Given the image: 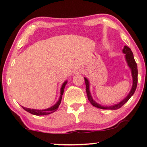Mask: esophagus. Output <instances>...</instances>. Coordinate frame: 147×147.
I'll return each instance as SVG.
<instances>
[{"label":"esophagus","mask_w":147,"mask_h":147,"mask_svg":"<svg viewBox=\"0 0 147 147\" xmlns=\"http://www.w3.org/2000/svg\"><path fill=\"white\" fill-rule=\"evenodd\" d=\"M84 73V70L81 67H77L75 70H74V73L75 74H82Z\"/></svg>","instance_id":"obj_1"}]
</instances>
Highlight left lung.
<instances>
[{
  "label": "left lung",
  "instance_id": "obj_1",
  "mask_svg": "<svg viewBox=\"0 0 147 147\" xmlns=\"http://www.w3.org/2000/svg\"><path fill=\"white\" fill-rule=\"evenodd\" d=\"M123 53L126 54V61H127L128 66L130 67V68L131 70V74H132V77H133V86L132 88H131V91L130 92V93L128 94V95L126 96V97L123 100H122L121 102L118 103L117 104H115L114 106H101L100 104H97L95 102L93 98L91 97V95L90 94V92H89V82L88 80V79H86V78H84V80H85V83H86V93L87 95H88V98L89 100V102L91 103V104L94 106L98 108H100V109H111V110H114V109H117L119 108H121L124 104H125L126 102H127L129 99L130 98L131 96L133 95L134 92H135L136 88H137V85H138V65H137V63L134 59V57L133 55L132 52H131V49L128 47L127 46L124 47V49L123 50Z\"/></svg>",
  "mask_w": 147,
  "mask_h": 147
}]
</instances>
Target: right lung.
Segmentation results:
<instances>
[{"instance_id": "add662e5", "label": "right lung", "mask_w": 147, "mask_h": 147, "mask_svg": "<svg viewBox=\"0 0 147 147\" xmlns=\"http://www.w3.org/2000/svg\"><path fill=\"white\" fill-rule=\"evenodd\" d=\"M66 84H67V82H65L63 84V85H62V87L61 88V96H60V98H59V100L57 102V103L55 104V105H54L53 106L51 107V108L46 109H42V110H38V109L26 108H24V107H23V106H22V108H23L24 110H26V111H28V112L33 114V115H49V114H51L52 113L54 112V111H56L57 109H58L59 104H61L62 95H63V94L64 88H65V85H66Z\"/></svg>"}]
</instances>
